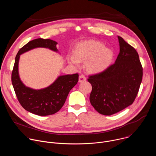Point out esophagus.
<instances>
[{
  "instance_id": "1",
  "label": "esophagus",
  "mask_w": 156,
  "mask_h": 156,
  "mask_svg": "<svg viewBox=\"0 0 156 156\" xmlns=\"http://www.w3.org/2000/svg\"><path fill=\"white\" fill-rule=\"evenodd\" d=\"M86 80V77L84 75H81L79 76V82L81 83V82H84Z\"/></svg>"
}]
</instances>
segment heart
I'll list each match as a JSON object with an SVG mask.
<instances>
[{
	"instance_id": "obj_1",
	"label": "heart",
	"mask_w": 156,
	"mask_h": 156,
	"mask_svg": "<svg viewBox=\"0 0 156 156\" xmlns=\"http://www.w3.org/2000/svg\"><path fill=\"white\" fill-rule=\"evenodd\" d=\"M114 57L113 51L97 41L89 40L78 43L75 47V54L69 55L68 60L77 66L79 61H86L87 70L91 73H99L107 69Z\"/></svg>"
}]
</instances>
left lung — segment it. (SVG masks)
<instances>
[{"label": "left lung", "instance_id": "left-lung-1", "mask_svg": "<svg viewBox=\"0 0 156 156\" xmlns=\"http://www.w3.org/2000/svg\"><path fill=\"white\" fill-rule=\"evenodd\" d=\"M120 52L115 63L89 76L92 85L90 100L104 115L117 113L135 101L143 78V67L135 49L118 36Z\"/></svg>", "mask_w": 156, "mask_h": 156}]
</instances>
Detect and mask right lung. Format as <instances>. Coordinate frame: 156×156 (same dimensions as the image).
Masks as SVG:
<instances>
[{
  "label": "right lung",
  "instance_id": "1",
  "mask_svg": "<svg viewBox=\"0 0 156 156\" xmlns=\"http://www.w3.org/2000/svg\"><path fill=\"white\" fill-rule=\"evenodd\" d=\"M57 42L49 39L38 38L32 40L18 52L12 73V83L16 98L26 110L39 116L52 115L57 112L63 105L70 91L77 84L78 73L60 76L51 85L39 90L26 87L18 75L20 55L36 48H46L58 51Z\"/></svg>",
  "mask_w": 156,
  "mask_h": 156
}]
</instances>
